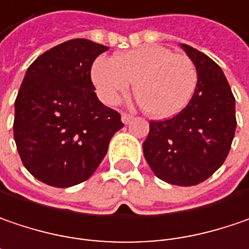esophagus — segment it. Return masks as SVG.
<instances>
[{
	"instance_id": "obj_1",
	"label": "esophagus",
	"mask_w": 249,
	"mask_h": 249,
	"mask_svg": "<svg viewBox=\"0 0 249 249\" xmlns=\"http://www.w3.org/2000/svg\"><path fill=\"white\" fill-rule=\"evenodd\" d=\"M132 118H134V115H132V114L123 112V115H121V120H123V123H124V124H129V123L132 121Z\"/></svg>"
}]
</instances>
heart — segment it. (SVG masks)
<instances>
[{
	"label": "heart",
	"mask_w": 249,
	"mask_h": 249,
	"mask_svg": "<svg viewBox=\"0 0 249 249\" xmlns=\"http://www.w3.org/2000/svg\"><path fill=\"white\" fill-rule=\"evenodd\" d=\"M91 79L108 106L128 94L131 83H135L143 110L155 118H168L189 104L197 86V70L189 56L154 45L120 53L111 60H97Z\"/></svg>",
	"instance_id": "heart-1"
}]
</instances>
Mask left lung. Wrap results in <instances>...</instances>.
<instances>
[{"label":"left lung","mask_w":249,"mask_h":249,"mask_svg":"<svg viewBox=\"0 0 249 249\" xmlns=\"http://www.w3.org/2000/svg\"><path fill=\"white\" fill-rule=\"evenodd\" d=\"M197 70L189 104L165 121H151L142 143L152 172L163 182L195 186L209 179L230 152L235 134V98L214 60L182 43Z\"/></svg>","instance_id":"1"}]
</instances>
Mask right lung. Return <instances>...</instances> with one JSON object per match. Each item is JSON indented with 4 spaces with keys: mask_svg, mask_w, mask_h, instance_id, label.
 <instances>
[{
    "mask_svg": "<svg viewBox=\"0 0 249 249\" xmlns=\"http://www.w3.org/2000/svg\"><path fill=\"white\" fill-rule=\"evenodd\" d=\"M107 46L71 39L28 67L15 100L14 139L37 180L70 187L87 180L124 124L94 93L91 66Z\"/></svg>",
    "mask_w": 249,
    "mask_h": 249,
    "instance_id": "right-lung-1",
    "label": "right lung"
}]
</instances>
